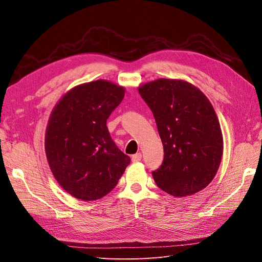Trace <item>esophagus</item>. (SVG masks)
I'll return each instance as SVG.
<instances>
[{
  "label": "esophagus",
  "mask_w": 262,
  "mask_h": 262,
  "mask_svg": "<svg viewBox=\"0 0 262 262\" xmlns=\"http://www.w3.org/2000/svg\"><path fill=\"white\" fill-rule=\"evenodd\" d=\"M141 158H142V154H141V153H137V154L132 155L131 160H132V162H133V163H138V162H140V161H141Z\"/></svg>",
  "instance_id": "esophagus-1"
}]
</instances>
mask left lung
Segmentation results:
<instances>
[{
    "label": "left lung",
    "mask_w": 262,
    "mask_h": 262,
    "mask_svg": "<svg viewBox=\"0 0 262 262\" xmlns=\"http://www.w3.org/2000/svg\"><path fill=\"white\" fill-rule=\"evenodd\" d=\"M152 110L164 146L161 167L152 171L158 188L175 196L207 187L220 167L223 136L207 96L186 81L160 78L139 87Z\"/></svg>",
    "instance_id": "1"
}]
</instances>
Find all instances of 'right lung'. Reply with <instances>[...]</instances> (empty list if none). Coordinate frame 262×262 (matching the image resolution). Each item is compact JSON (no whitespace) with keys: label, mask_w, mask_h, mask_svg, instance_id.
Segmentation results:
<instances>
[{"label":"right lung","mask_w":262,"mask_h":262,"mask_svg":"<svg viewBox=\"0 0 262 262\" xmlns=\"http://www.w3.org/2000/svg\"><path fill=\"white\" fill-rule=\"evenodd\" d=\"M123 97L122 86L98 80L75 86L52 110L45 139L47 160L59 185L76 199L105 196L130 164L106 125Z\"/></svg>","instance_id":"right-lung-1"}]
</instances>
